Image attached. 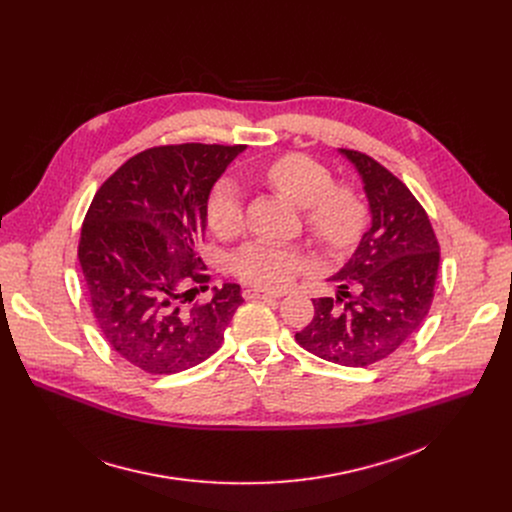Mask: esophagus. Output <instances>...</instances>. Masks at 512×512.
I'll return each mask as SVG.
<instances>
[{
	"label": "esophagus",
	"instance_id": "esophagus-1",
	"mask_svg": "<svg viewBox=\"0 0 512 512\" xmlns=\"http://www.w3.org/2000/svg\"><path fill=\"white\" fill-rule=\"evenodd\" d=\"M243 298L245 300H279V294H273V291H263V289H243Z\"/></svg>",
	"mask_w": 512,
	"mask_h": 512
}]
</instances>
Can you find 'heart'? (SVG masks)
Masks as SVG:
<instances>
[{
  "mask_svg": "<svg viewBox=\"0 0 512 512\" xmlns=\"http://www.w3.org/2000/svg\"><path fill=\"white\" fill-rule=\"evenodd\" d=\"M261 178L281 196L304 208V223L316 243L330 251L350 247L367 221V206L356 188L334 184V176L322 162L287 154L261 170ZM206 221L218 237H233L245 221L243 194L237 182L223 178L214 184L206 200ZM233 273L261 289H279L308 267L306 255L289 245L251 241L231 259Z\"/></svg>",
  "mask_w": 512,
  "mask_h": 512,
  "instance_id": "1",
  "label": "heart"
}]
</instances>
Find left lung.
Masks as SVG:
<instances>
[{"instance_id":"obj_1","label":"left lung","mask_w":512,"mask_h":512,"mask_svg":"<svg viewBox=\"0 0 512 512\" xmlns=\"http://www.w3.org/2000/svg\"><path fill=\"white\" fill-rule=\"evenodd\" d=\"M338 152L362 180L371 227L330 277L336 298L314 300V318L296 340L342 367H369L405 344L427 318L440 245L423 206L399 178L367 154Z\"/></svg>"}]
</instances>
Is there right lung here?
Returning a JSON list of instances; mask_svg holds the SVG:
<instances>
[{
  "label": "right lung",
  "mask_w": 512,
  "mask_h": 512,
  "mask_svg": "<svg viewBox=\"0 0 512 512\" xmlns=\"http://www.w3.org/2000/svg\"><path fill=\"white\" fill-rule=\"evenodd\" d=\"M245 145L182 143L127 160L95 194L85 216L79 261L91 310L109 346L133 367L172 375L221 348L241 287L212 289L192 304L208 275L196 245L206 200Z\"/></svg>",
  "instance_id": "obj_1"
}]
</instances>
